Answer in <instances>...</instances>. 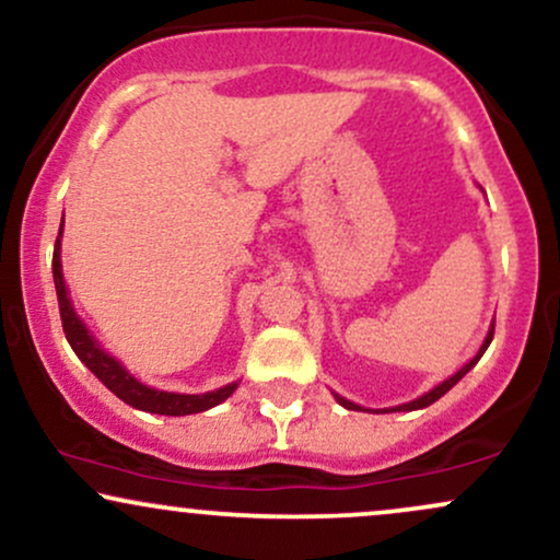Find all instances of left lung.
Masks as SVG:
<instances>
[{
	"instance_id": "8db88e82",
	"label": "left lung",
	"mask_w": 560,
	"mask_h": 560,
	"mask_svg": "<svg viewBox=\"0 0 560 560\" xmlns=\"http://www.w3.org/2000/svg\"><path fill=\"white\" fill-rule=\"evenodd\" d=\"M492 334H494V324L490 326V334H487L485 345H481V347H479V352H477V355H474V358H471V361H468V363L464 365V369H460V371H458V374H453V376H450V378H445V382H442V384H436V387H434L432 392H427V395H421V397H419V400H413V402H405V405H397V408H389V410H419V408H427V405H432V402H436V400H440V397H442V395H445V392H447V389H453V387H455V384H458V382H460V378H464V376L468 374V371H471V369H474V365H477V363H479V358H481V355H485V350H487V347H490V342H492ZM334 397H337V400H339V405H345V408H347V410H361V405H355V402L345 400V397H339V395H334Z\"/></svg>"
}]
</instances>
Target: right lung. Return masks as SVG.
Here are the masks:
<instances>
[{
    "instance_id": "obj_1",
    "label": "right lung",
    "mask_w": 560,
    "mask_h": 560,
    "mask_svg": "<svg viewBox=\"0 0 560 560\" xmlns=\"http://www.w3.org/2000/svg\"><path fill=\"white\" fill-rule=\"evenodd\" d=\"M60 234H57L55 242V255H52V276H55V289H57V305H60V318H62V331H66V339L73 347L75 355L81 358V363L86 365L92 374L105 384L113 395H118L120 400L131 405V408L147 410V413H160V416H189V413H202V410L215 408L231 392L236 389L234 384H226V387L215 392H205V395H178V392H160L141 384L139 378H133L128 371L115 361L113 355H107L96 339L89 334L83 320L75 316L73 305H70L66 279H62V262H60Z\"/></svg>"
}]
</instances>
